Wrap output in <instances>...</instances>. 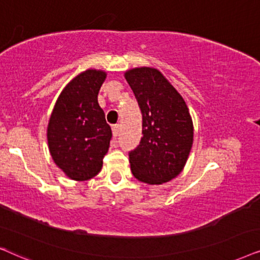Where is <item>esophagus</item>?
Masks as SVG:
<instances>
[{
  "mask_svg": "<svg viewBox=\"0 0 260 260\" xmlns=\"http://www.w3.org/2000/svg\"><path fill=\"white\" fill-rule=\"evenodd\" d=\"M112 131H113V136L114 137H119L120 134V124H114V126L112 127Z\"/></svg>",
  "mask_w": 260,
  "mask_h": 260,
  "instance_id": "34e87169",
  "label": "esophagus"
}]
</instances>
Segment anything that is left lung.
I'll return each mask as SVG.
<instances>
[{"instance_id": "1", "label": "left lung", "mask_w": 260, "mask_h": 260, "mask_svg": "<svg viewBox=\"0 0 260 260\" xmlns=\"http://www.w3.org/2000/svg\"><path fill=\"white\" fill-rule=\"evenodd\" d=\"M143 114V134L129 152L131 170L151 185L181 174L193 143V124L184 99L158 69L141 67L124 72Z\"/></svg>"}]
</instances>
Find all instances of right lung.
<instances>
[{
	"label": "right lung",
	"instance_id": "add662e5",
	"mask_svg": "<svg viewBox=\"0 0 260 260\" xmlns=\"http://www.w3.org/2000/svg\"><path fill=\"white\" fill-rule=\"evenodd\" d=\"M107 72L88 69L61 90L47 124V144L55 165L70 179L88 181L101 171L112 129L98 95Z\"/></svg>",
	"mask_w": 260,
	"mask_h": 260
}]
</instances>
